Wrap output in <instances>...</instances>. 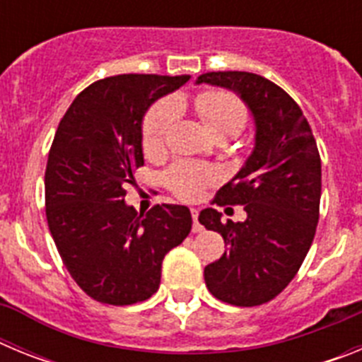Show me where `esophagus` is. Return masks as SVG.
Here are the masks:
<instances>
[{"mask_svg":"<svg viewBox=\"0 0 362 362\" xmlns=\"http://www.w3.org/2000/svg\"><path fill=\"white\" fill-rule=\"evenodd\" d=\"M197 217H199V210L192 209V219H194V226H192V232H194V233L203 232V226L199 225V221H197Z\"/></svg>","mask_w":362,"mask_h":362,"instance_id":"esophagus-1","label":"esophagus"}]
</instances>
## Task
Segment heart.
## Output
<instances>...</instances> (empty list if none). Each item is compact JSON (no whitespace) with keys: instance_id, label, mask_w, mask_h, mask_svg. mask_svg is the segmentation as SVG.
I'll list each match as a JSON object with an SVG mask.
<instances>
[{"instance_id":"heart-1","label":"heart","mask_w":362,"mask_h":362,"mask_svg":"<svg viewBox=\"0 0 362 362\" xmlns=\"http://www.w3.org/2000/svg\"><path fill=\"white\" fill-rule=\"evenodd\" d=\"M204 129L214 139H228L235 136L246 123V107L239 98L225 90L203 92L194 101ZM177 114L174 99H165L153 105L143 124V148L146 153H156L165 146V137ZM217 177L210 166L197 163H177L166 172V185L181 199H196Z\"/></svg>"}]
</instances>
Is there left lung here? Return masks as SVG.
I'll use <instances>...</instances> for the list:
<instances>
[{"instance_id":"1","label":"left lung","mask_w":362,"mask_h":362,"mask_svg":"<svg viewBox=\"0 0 362 362\" xmlns=\"http://www.w3.org/2000/svg\"><path fill=\"white\" fill-rule=\"evenodd\" d=\"M235 92L252 112L254 150L214 203L243 204L245 221H223L204 209L199 223L221 233L226 250L204 268L214 297L257 306L279 296L312 246L321 201V158L299 105L276 83L252 72H206L196 85Z\"/></svg>"}]
</instances>
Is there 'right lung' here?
I'll list each match as a JSON object with an SVG mask.
<instances>
[{
	"label": "right lung",
	"instance_id": "1",
	"mask_svg": "<svg viewBox=\"0 0 362 362\" xmlns=\"http://www.w3.org/2000/svg\"><path fill=\"white\" fill-rule=\"evenodd\" d=\"M190 76L123 74L99 79L59 121L45 170L47 223L79 288L99 303L134 305L158 292L165 255L192 230L190 210L124 203L143 159V117Z\"/></svg>",
	"mask_w": 362,
	"mask_h": 362
}]
</instances>
